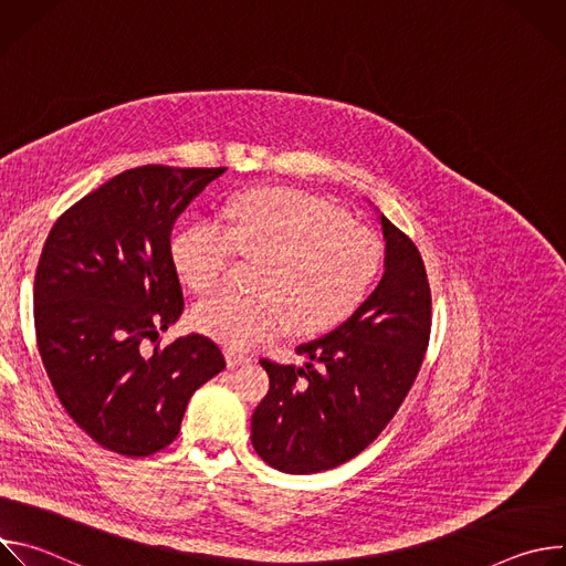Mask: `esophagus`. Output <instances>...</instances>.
<instances>
[{
	"mask_svg": "<svg viewBox=\"0 0 566 566\" xmlns=\"http://www.w3.org/2000/svg\"><path fill=\"white\" fill-rule=\"evenodd\" d=\"M226 363H228V367H239V365L251 363V356L249 354H241V352H234V349H228L226 352Z\"/></svg>",
	"mask_w": 566,
	"mask_h": 566,
	"instance_id": "esophagus-1",
	"label": "esophagus"
}]
</instances>
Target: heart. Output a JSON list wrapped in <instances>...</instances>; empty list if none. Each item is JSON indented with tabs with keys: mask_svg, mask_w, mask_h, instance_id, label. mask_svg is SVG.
<instances>
[{
	"mask_svg": "<svg viewBox=\"0 0 566 566\" xmlns=\"http://www.w3.org/2000/svg\"><path fill=\"white\" fill-rule=\"evenodd\" d=\"M234 255L260 262L255 295L217 293L192 311L199 332L249 349L286 332L315 334L347 317L369 293L382 264L378 234L345 212L297 190H253L226 210V226L201 221L172 241L184 282L217 289Z\"/></svg>",
	"mask_w": 566,
	"mask_h": 566,
	"instance_id": "1",
	"label": "heart"
}]
</instances>
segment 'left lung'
Listing matches in <instances>:
<instances>
[{
    "label": "left lung",
    "mask_w": 566,
    "mask_h": 566,
    "mask_svg": "<svg viewBox=\"0 0 566 566\" xmlns=\"http://www.w3.org/2000/svg\"><path fill=\"white\" fill-rule=\"evenodd\" d=\"M385 273L338 329L295 352L302 367L262 358L269 394L251 421L255 452L273 468L308 474L363 452L394 419L423 365L432 293L415 241L380 214Z\"/></svg>",
    "instance_id": "obj_1"
}]
</instances>
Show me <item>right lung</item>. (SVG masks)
<instances>
[{
  "label": "right lung",
  "mask_w": 566,
  "mask_h": 566,
  "mask_svg": "<svg viewBox=\"0 0 566 566\" xmlns=\"http://www.w3.org/2000/svg\"><path fill=\"white\" fill-rule=\"evenodd\" d=\"M226 168L140 166L53 223L35 271V340L66 415L103 448L147 457L170 446L188 400L223 367L208 336L160 347L186 302L172 228Z\"/></svg>",
  "instance_id": "add662e5"
}]
</instances>
